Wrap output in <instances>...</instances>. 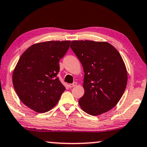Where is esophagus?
Listing matches in <instances>:
<instances>
[{"label":"esophagus","mask_w":147,"mask_h":147,"mask_svg":"<svg viewBox=\"0 0 147 147\" xmlns=\"http://www.w3.org/2000/svg\"><path fill=\"white\" fill-rule=\"evenodd\" d=\"M77 82H73L72 83V84H69V87L70 88H73V87H75V86H77Z\"/></svg>","instance_id":"1"}]
</instances>
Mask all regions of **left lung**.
I'll list each match as a JSON object with an SVG mask.
<instances>
[{
  "instance_id": "8db88e82",
  "label": "left lung",
  "mask_w": 147,
  "mask_h": 147,
  "mask_svg": "<svg viewBox=\"0 0 147 147\" xmlns=\"http://www.w3.org/2000/svg\"><path fill=\"white\" fill-rule=\"evenodd\" d=\"M70 48L84 68V94L79 100L87 114L97 116L116 106L127 83V72L119 52L105 42H71Z\"/></svg>"
}]
</instances>
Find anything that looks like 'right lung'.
Here are the masks:
<instances>
[{"label": "right lung", "instance_id": "obj_1", "mask_svg": "<svg viewBox=\"0 0 147 147\" xmlns=\"http://www.w3.org/2000/svg\"><path fill=\"white\" fill-rule=\"evenodd\" d=\"M70 41H49L35 44L23 53L13 72L14 89L21 101L35 112L53 108L65 91L57 75L59 59Z\"/></svg>", "mask_w": 147, "mask_h": 147}]
</instances>
